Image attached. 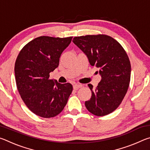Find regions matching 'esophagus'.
Here are the masks:
<instances>
[{"instance_id":"obj_1","label":"esophagus","mask_w":150,"mask_h":150,"mask_svg":"<svg viewBox=\"0 0 150 150\" xmlns=\"http://www.w3.org/2000/svg\"><path fill=\"white\" fill-rule=\"evenodd\" d=\"M82 87V85H80V84H75L73 85V88H74V90H77L79 88Z\"/></svg>"}]
</instances>
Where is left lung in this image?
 <instances>
[{"label":"left lung","mask_w":150,"mask_h":150,"mask_svg":"<svg viewBox=\"0 0 150 150\" xmlns=\"http://www.w3.org/2000/svg\"><path fill=\"white\" fill-rule=\"evenodd\" d=\"M73 42L87 55L91 65L99 69L102 77L96 87L88 85L92 95L85 101L86 108L98 116L112 112L130 85L131 65L126 51L115 39L105 34L74 37Z\"/></svg>","instance_id":"left-lung-1"}]
</instances>
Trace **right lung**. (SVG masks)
<instances>
[{"instance_id":"add662e5","label":"right lung","mask_w":150,"mask_h":150,"mask_svg":"<svg viewBox=\"0 0 150 150\" xmlns=\"http://www.w3.org/2000/svg\"><path fill=\"white\" fill-rule=\"evenodd\" d=\"M72 37H38L20 50L14 65L16 87L30 110L49 118L62 112L72 93L73 86L50 79V73L59 65L62 52Z\"/></svg>"}]
</instances>
